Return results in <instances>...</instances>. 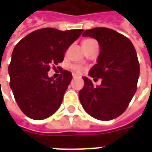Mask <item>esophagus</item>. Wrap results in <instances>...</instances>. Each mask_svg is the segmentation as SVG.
Here are the masks:
<instances>
[{"label":"esophagus","mask_w":152,"mask_h":152,"mask_svg":"<svg viewBox=\"0 0 152 152\" xmlns=\"http://www.w3.org/2000/svg\"><path fill=\"white\" fill-rule=\"evenodd\" d=\"M72 77H73V79H75V78H76V77H77V76H76V75H73Z\"/></svg>","instance_id":"obj_1"}]
</instances>
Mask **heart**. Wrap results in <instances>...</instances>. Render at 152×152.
Segmentation results:
<instances>
[{
  "label": "heart",
  "instance_id": "obj_1",
  "mask_svg": "<svg viewBox=\"0 0 152 152\" xmlns=\"http://www.w3.org/2000/svg\"><path fill=\"white\" fill-rule=\"evenodd\" d=\"M94 44H96L95 40L89 38V39H86V40H83L82 46L84 48V50H86L87 49H89V47L92 46L93 45H94ZM70 69L72 70L73 72L76 73V74H81L85 71V68H83L82 66H78V65H74V64L70 66Z\"/></svg>",
  "mask_w": 152,
  "mask_h": 152
}]
</instances>
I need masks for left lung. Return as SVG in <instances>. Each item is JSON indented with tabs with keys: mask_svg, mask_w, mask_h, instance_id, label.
I'll list each match as a JSON object with an SVG mask.
<instances>
[{
	"mask_svg": "<svg viewBox=\"0 0 152 152\" xmlns=\"http://www.w3.org/2000/svg\"><path fill=\"white\" fill-rule=\"evenodd\" d=\"M82 36L99 42L101 51L89 76L102 80L94 87L89 78L83 76L85 84L79 92L80 101L91 116L110 121L126 110L136 93L140 72L137 53L129 38L110 28L89 29Z\"/></svg>",
	"mask_w": 152,
	"mask_h": 152,
	"instance_id": "1",
	"label": "left lung"
}]
</instances>
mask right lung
I'll return each instance as SVG.
<instances>
[{"instance_id": "add662e5", "label": "right lung", "mask_w": 152, "mask_h": 152, "mask_svg": "<svg viewBox=\"0 0 152 152\" xmlns=\"http://www.w3.org/2000/svg\"><path fill=\"white\" fill-rule=\"evenodd\" d=\"M82 31L41 28L15 45L8 68L10 86L15 101L27 116L44 120L59 108L72 75L62 69L59 77L53 80L48 76V72L52 65L63 62L66 50Z\"/></svg>"}]
</instances>
